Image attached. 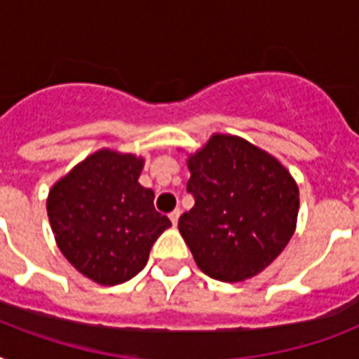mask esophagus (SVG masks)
I'll return each mask as SVG.
<instances>
[{"label": "esophagus", "instance_id": "1", "mask_svg": "<svg viewBox=\"0 0 359 359\" xmlns=\"http://www.w3.org/2000/svg\"><path fill=\"white\" fill-rule=\"evenodd\" d=\"M179 218H180V210H179V208H175L173 212L169 214V219H171V224L177 225V224H179Z\"/></svg>", "mask_w": 359, "mask_h": 359}]
</instances>
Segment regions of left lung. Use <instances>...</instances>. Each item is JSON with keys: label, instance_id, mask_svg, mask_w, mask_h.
I'll return each mask as SVG.
<instances>
[{"label": "left lung", "instance_id": "left-lung-1", "mask_svg": "<svg viewBox=\"0 0 359 359\" xmlns=\"http://www.w3.org/2000/svg\"><path fill=\"white\" fill-rule=\"evenodd\" d=\"M188 169L196 205L179 218V231L199 270L238 283L272 264L294 235L300 207L283 163L242 137L214 134Z\"/></svg>", "mask_w": 359, "mask_h": 359}]
</instances>
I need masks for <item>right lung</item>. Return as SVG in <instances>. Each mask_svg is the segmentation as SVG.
<instances>
[{"mask_svg": "<svg viewBox=\"0 0 359 359\" xmlns=\"http://www.w3.org/2000/svg\"><path fill=\"white\" fill-rule=\"evenodd\" d=\"M143 158L102 149L59 179L48 218L67 261L100 285H119L145 268L152 244L171 227L154 191L137 182Z\"/></svg>", "mask_w": 359, "mask_h": 359, "instance_id": "add662e5", "label": "right lung"}]
</instances>
